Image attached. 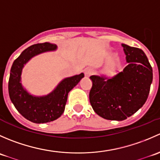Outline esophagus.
<instances>
[{
    "label": "esophagus",
    "instance_id": "esophagus-1",
    "mask_svg": "<svg viewBox=\"0 0 160 160\" xmlns=\"http://www.w3.org/2000/svg\"><path fill=\"white\" fill-rule=\"evenodd\" d=\"M92 72H93V71H92L91 69L90 68H86L84 70L85 77H90V76L92 74Z\"/></svg>",
    "mask_w": 160,
    "mask_h": 160
}]
</instances>
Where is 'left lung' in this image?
<instances>
[{
	"instance_id": "8db88e82",
	"label": "left lung",
	"mask_w": 160,
	"mask_h": 160,
	"mask_svg": "<svg viewBox=\"0 0 160 160\" xmlns=\"http://www.w3.org/2000/svg\"><path fill=\"white\" fill-rule=\"evenodd\" d=\"M128 65L112 79L91 76L90 102L103 118L123 121L146 103L152 81V69L144 52L122 45Z\"/></svg>"
}]
</instances>
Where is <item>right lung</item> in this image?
Here are the masks:
<instances>
[{"label": "right lung", "instance_id": "add662e5", "mask_svg": "<svg viewBox=\"0 0 160 160\" xmlns=\"http://www.w3.org/2000/svg\"><path fill=\"white\" fill-rule=\"evenodd\" d=\"M56 49V45L49 42L32 45L22 52L11 67L8 81L10 99L18 111L34 123L50 122L60 117L65 110L68 93L84 77L80 73L65 79L47 96L38 98L28 94L20 83L24 64L35 55Z\"/></svg>", "mask_w": 160, "mask_h": 160}]
</instances>
